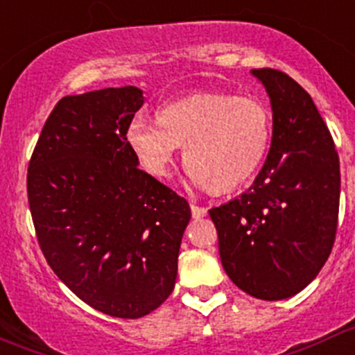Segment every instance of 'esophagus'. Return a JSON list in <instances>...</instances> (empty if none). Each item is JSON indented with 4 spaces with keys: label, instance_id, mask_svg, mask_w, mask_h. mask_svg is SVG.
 Returning a JSON list of instances; mask_svg holds the SVG:
<instances>
[{
    "label": "esophagus",
    "instance_id": "obj_1",
    "mask_svg": "<svg viewBox=\"0 0 355 355\" xmlns=\"http://www.w3.org/2000/svg\"><path fill=\"white\" fill-rule=\"evenodd\" d=\"M191 216L193 219H202V217L207 216V209L205 207L196 205V203H191Z\"/></svg>",
    "mask_w": 355,
    "mask_h": 355
}]
</instances>
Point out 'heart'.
I'll return each mask as SVG.
<instances>
[{"instance_id": "heart-1", "label": "heart", "mask_w": 355, "mask_h": 355, "mask_svg": "<svg viewBox=\"0 0 355 355\" xmlns=\"http://www.w3.org/2000/svg\"><path fill=\"white\" fill-rule=\"evenodd\" d=\"M271 110L259 98L207 91L162 107L157 122L135 119L125 141L139 166L155 178L171 173L179 146H184L193 181L226 193L259 169L271 141Z\"/></svg>"}]
</instances>
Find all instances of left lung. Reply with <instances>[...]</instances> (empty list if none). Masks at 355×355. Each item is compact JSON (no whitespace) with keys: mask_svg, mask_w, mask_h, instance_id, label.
Segmentation results:
<instances>
[{"mask_svg":"<svg viewBox=\"0 0 355 355\" xmlns=\"http://www.w3.org/2000/svg\"><path fill=\"white\" fill-rule=\"evenodd\" d=\"M252 73L271 98V148L254 184L209 214L231 282L255 298L282 300L304 290L331 254L340 162L307 91L282 70Z\"/></svg>","mask_w":355,"mask_h":355,"instance_id":"obj_1","label":"left lung"}]
</instances>
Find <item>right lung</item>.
Returning a JSON list of instances; mask_svg holds the SVG:
<instances>
[{"mask_svg": "<svg viewBox=\"0 0 355 355\" xmlns=\"http://www.w3.org/2000/svg\"><path fill=\"white\" fill-rule=\"evenodd\" d=\"M135 86L55 105L27 171L31 216L46 262L70 292L112 318L138 319L173 293L188 202L138 167L125 131Z\"/></svg>", "mask_w": 355, "mask_h": 355, "instance_id": "right-lung-1", "label": "right lung"}]
</instances>
